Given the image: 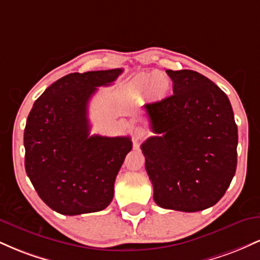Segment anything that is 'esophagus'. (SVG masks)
<instances>
[{"label": "esophagus", "mask_w": 260, "mask_h": 260, "mask_svg": "<svg viewBox=\"0 0 260 260\" xmlns=\"http://www.w3.org/2000/svg\"><path fill=\"white\" fill-rule=\"evenodd\" d=\"M145 136H147V131H145L144 128H143V127H136V128H134V132H133L134 139L140 140V139L144 138Z\"/></svg>", "instance_id": "1"}]
</instances>
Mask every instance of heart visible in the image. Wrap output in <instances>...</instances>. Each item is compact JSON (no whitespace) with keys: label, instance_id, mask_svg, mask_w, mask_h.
Here are the masks:
<instances>
[{"label":"heart","instance_id":"b5f03b06","mask_svg":"<svg viewBox=\"0 0 260 260\" xmlns=\"http://www.w3.org/2000/svg\"><path fill=\"white\" fill-rule=\"evenodd\" d=\"M134 88L138 91H147L149 88L154 96H162L169 89V80L161 73H143L134 79Z\"/></svg>","mask_w":260,"mask_h":260}]
</instances>
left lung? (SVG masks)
<instances>
[{
	"instance_id": "left-lung-1",
	"label": "left lung",
	"mask_w": 260,
	"mask_h": 260,
	"mask_svg": "<svg viewBox=\"0 0 260 260\" xmlns=\"http://www.w3.org/2000/svg\"><path fill=\"white\" fill-rule=\"evenodd\" d=\"M166 73L174 94L144 105L151 131L140 145L154 201L171 210H204L225 194L237 166V124L228 95L190 70Z\"/></svg>"
}]
</instances>
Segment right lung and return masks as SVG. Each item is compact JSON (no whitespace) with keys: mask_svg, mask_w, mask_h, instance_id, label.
<instances>
[{"mask_svg":"<svg viewBox=\"0 0 260 260\" xmlns=\"http://www.w3.org/2000/svg\"><path fill=\"white\" fill-rule=\"evenodd\" d=\"M122 68L71 73L35 101L24 129L25 171L39 197L63 215L105 209L129 137L89 136L88 104L98 86L110 85Z\"/></svg>","mask_w":260,"mask_h":260,"instance_id":"obj_1","label":"right lung"}]
</instances>
